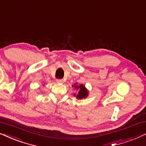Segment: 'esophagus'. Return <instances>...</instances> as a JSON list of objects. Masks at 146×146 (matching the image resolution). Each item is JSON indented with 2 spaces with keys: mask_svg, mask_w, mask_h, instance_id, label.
<instances>
[{
  "mask_svg": "<svg viewBox=\"0 0 146 146\" xmlns=\"http://www.w3.org/2000/svg\"><path fill=\"white\" fill-rule=\"evenodd\" d=\"M56 81H57V82L59 83H63L64 81L63 80V79H57V80H56Z\"/></svg>",
  "mask_w": 146,
  "mask_h": 146,
  "instance_id": "esophagus-1",
  "label": "esophagus"
}]
</instances>
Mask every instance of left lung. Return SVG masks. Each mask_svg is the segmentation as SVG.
<instances>
[{"label": "left lung", "instance_id": "8db88e82", "mask_svg": "<svg viewBox=\"0 0 146 146\" xmlns=\"http://www.w3.org/2000/svg\"><path fill=\"white\" fill-rule=\"evenodd\" d=\"M75 87V89H79L78 93H77V98L79 99V100H81V99L83 98H85L88 95V91H87V89H85V87L84 85H73Z\"/></svg>", "mask_w": 146, "mask_h": 146}]
</instances>
